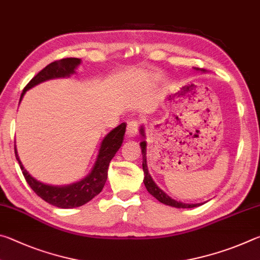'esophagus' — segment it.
Returning <instances> with one entry per match:
<instances>
[{
    "label": "esophagus",
    "mask_w": 260,
    "mask_h": 260,
    "mask_svg": "<svg viewBox=\"0 0 260 260\" xmlns=\"http://www.w3.org/2000/svg\"><path fill=\"white\" fill-rule=\"evenodd\" d=\"M139 126H140V120L138 119H132L128 122H127V129H126V133L128 136H134L138 133V129H139Z\"/></svg>",
    "instance_id": "obj_1"
}]
</instances>
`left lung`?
Segmentation results:
<instances>
[{
	"instance_id": "left-lung-1",
	"label": "left lung",
	"mask_w": 260,
	"mask_h": 260,
	"mask_svg": "<svg viewBox=\"0 0 260 260\" xmlns=\"http://www.w3.org/2000/svg\"><path fill=\"white\" fill-rule=\"evenodd\" d=\"M141 134H143V129H141ZM141 146V151H142V169H143V173H144V186H146L147 190L149 191V193H151V195L155 197L156 200H158L162 204H166L169 206H173V208H178V209H190V208H196V206H200L201 204H184L181 203V202H178V201H174L173 199H171L169 195H166V193L157 187V184L153 182V180L151 179L150 174L148 172V167H147V157H146V147H147V143L146 141H142V142L140 143Z\"/></svg>"
}]
</instances>
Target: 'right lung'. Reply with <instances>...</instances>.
<instances>
[{
  "mask_svg": "<svg viewBox=\"0 0 260 260\" xmlns=\"http://www.w3.org/2000/svg\"><path fill=\"white\" fill-rule=\"evenodd\" d=\"M79 64H80V59L79 58H63L52 61L49 65H47L45 69L41 70V71L34 78H32V80L25 86L23 93H21L20 100L23 99L26 90L34 87L35 85H38V83L46 81L48 79L68 77L70 74H72L74 72V69H76ZM125 131L126 124L122 122L121 125L116 127V128L110 132V133L105 136L102 144H101L98 160L95 162L91 173L88 175L86 179H83L82 181L73 183L71 186L55 187L48 186V184L38 181V180L30 177L27 171L24 169V166L19 160V157L17 155V150L15 148L16 158L19 162L20 170L24 174L25 180L27 181L29 187L33 189L34 192L37 193L39 197H41V199L43 201H46L47 203L57 206V208H77V206L86 204L87 202L93 200L96 195H99V193L102 191V189L108 179L109 164L113 156L116 155L118 149L121 146Z\"/></svg>",
  "mask_w": 260,
  "mask_h": 260,
  "instance_id": "right-lung-1",
  "label": "right lung"
}]
</instances>
